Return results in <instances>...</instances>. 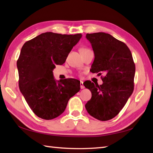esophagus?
I'll return each mask as SVG.
<instances>
[{
  "mask_svg": "<svg viewBox=\"0 0 153 153\" xmlns=\"http://www.w3.org/2000/svg\"><path fill=\"white\" fill-rule=\"evenodd\" d=\"M80 87H81V89H84V88H85V86H84L83 82H82V81H81V82H80Z\"/></svg>",
  "mask_w": 153,
  "mask_h": 153,
  "instance_id": "1",
  "label": "esophagus"
}]
</instances>
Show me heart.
Masks as SVG:
<instances>
[{
  "instance_id": "1",
  "label": "heart",
  "mask_w": 153,
  "mask_h": 153,
  "mask_svg": "<svg viewBox=\"0 0 153 153\" xmlns=\"http://www.w3.org/2000/svg\"><path fill=\"white\" fill-rule=\"evenodd\" d=\"M87 49H88V48H82V49H81V51H85V50H87Z\"/></svg>"
}]
</instances>
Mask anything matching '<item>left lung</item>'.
Returning a JSON list of instances; mask_svg holds the SVG:
<instances>
[{"instance_id": "8db88e82", "label": "left lung", "mask_w": 153, "mask_h": 153, "mask_svg": "<svg viewBox=\"0 0 153 153\" xmlns=\"http://www.w3.org/2000/svg\"><path fill=\"white\" fill-rule=\"evenodd\" d=\"M86 38L95 54L90 71L105 76L101 77L102 85L91 81L83 83L92 95L85 108L95 118L107 121L118 114L134 91L135 63L128 46L111 35L99 32L87 33Z\"/></svg>"}]
</instances>
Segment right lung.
<instances>
[{"label": "right lung", "mask_w": 153, "mask_h": 153, "mask_svg": "<svg viewBox=\"0 0 153 153\" xmlns=\"http://www.w3.org/2000/svg\"><path fill=\"white\" fill-rule=\"evenodd\" d=\"M81 33H41L25 42L17 61L19 87L35 115L52 120L62 114L68 100L80 90V82L65 79L56 82L53 70L63 64Z\"/></svg>", "instance_id": "right-lung-1"}]
</instances>
